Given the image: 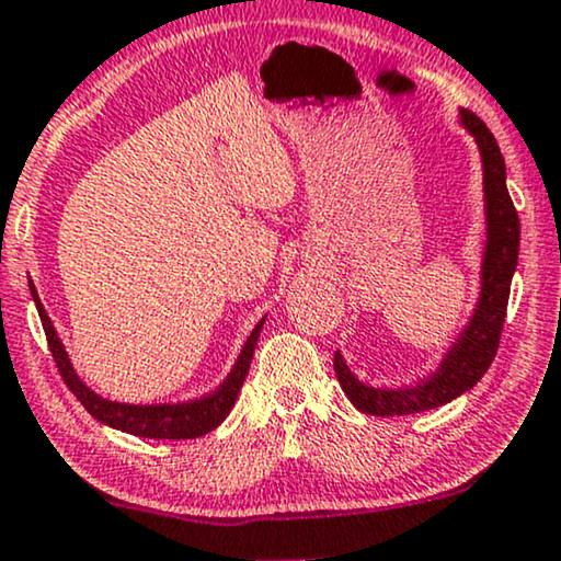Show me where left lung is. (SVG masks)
<instances>
[{
    "mask_svg": "<svg viewBox=\"0 0 561 561\" xmlns=\"http://www.w3.org/2000/svg\"><path fill=\"white\" fill-rule=\"evenodd\" d=\"M460 122L477 137L484 162V196H486V253L484 272H481V300L477 305L469 329L458 339V344L443 359L439 370L416 386L382 391L359 382L344 365L342 354H333V370L342 382L346 399L365 414L375 416H401L420 414V411L437 409L443 403L466 393L484 378L497 354L502 325L507 316L510 282L517 266V248H520V219L515 204L507 194L505 160L497 147V139L486 129L477 113L460 111Z\"/></svg>",
    "mask_w": 561,
    "mask_h": 561,
    "instance_id": "left-lung-1",
    "label": "left lung"
}]
</instances>
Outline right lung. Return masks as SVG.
I'll use <instances>...</instances> for the list:
<instances>
[{"mask_svg":"<svg viewBox=\"0 0 561 561\" xmlns=\"http://www.w3.org/2000/svg\"><path fill=\"white\" fill-rule=\"evenodd\" d=\"M31 285V295L35 300V308H38L41 323H44L46 331V342L48 350H51V357L56 367H59V375L67 382V388L77 396V401L82 403L84 409L95 416L98 422L108 424L113 430L129 432V435L137 437H158V439H191L198 435H207L215 427H219V422L230 414V409L236 407V399L243 388V380L248 375V367H251L253 359V350H256L259 333H261V321L256 329H253L251 336L240 352L236 367L228 375V380L211 391L209 396L198 401H186V403H160V407H131V403H116V401H105L98 393H92L84 382L77 378V373L72 370V363H69L67 352L56 336L51 321H48L44 305L38 300V293H35L33 282Z\"/></svg>","mask_w":561,"mask_h":561,"instance_id":"1","label":"right lung"}]
</instances>
